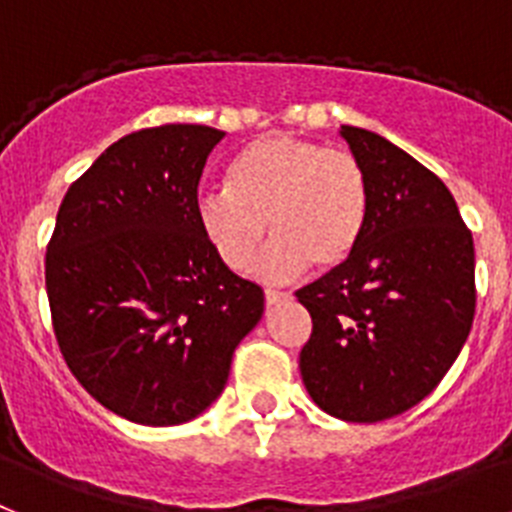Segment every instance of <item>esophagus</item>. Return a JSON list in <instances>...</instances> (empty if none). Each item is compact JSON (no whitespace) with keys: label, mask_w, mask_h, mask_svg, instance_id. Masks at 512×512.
<instances>
[{"label":"esophagus","mask_w":512,"mask_h":512,"mask_svg":"<svg viewBox=\"0 0 512 512\" xmlns=\"http://www.w3.org/2000/svg\"><path fill=\"white\" fill-rule=\"evenodd\" d=\"M286 299H291V296H289V294H283V291L265 289V304H268V307H276V304L286 302Z\"/></svg>","instance_id":"obj_1"}]
</instances>
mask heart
Listing matches in <instances>:
<instances>
[{
    "label": "heart",
    "mask_w": 512,
    "mask_h": 512,
    "mask_svg": "<svg viewBox=\"0 0 512 512\" xmlns=\"http://www.w3.org/2000/svg\"><path fill=\"white\" fill-rule=\"evenodd\" d=\"M197 226L229 270L281 281L312 265L341 268L362 242L369 218V179L349 150L294 135H265L231 161L226 187L195 200Z\"/></svg>",
    "instance_id": "1"
}]
</instances>
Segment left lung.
Here are the masks:
<instances>
[{
  "instance_id": "left-lung-1",
  "label": "left lung",
  "mask_w": 512,
  "mask_h": 512,
  "mask_svg": "<svg viewBox=\"0 0 512 512\" xmlns=\"http://www.w3.org/2000/svg\"><path fill=\"white\" fill-rule=\"evenodd\" d=\"M369 179L354 255L296 291L312 317L299 354L312 401L382 422L427 398L461 354L476 309L474 239L445 184L377 132L343 124Z\"/></svg>"
}]
</instances>
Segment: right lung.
<instances>
[{
  "instance_id": "1",
  "label": "right lung",
  "mask_w": 512,
  "mask_h": 512,
  "mask_svg": "<svg viewBox=\"0 0 512 512\" xmlns=\"http://www.w3.org/2000/svg\"><path fill=\"white\" fill-rule=\"evenodd\" d=\"M221 137L205 124L124 135L67 190L46 247L64 362L101 406L145 427L203 414L263 317V289L197 226V184Z\"/></svg>"
}]
</instances>
